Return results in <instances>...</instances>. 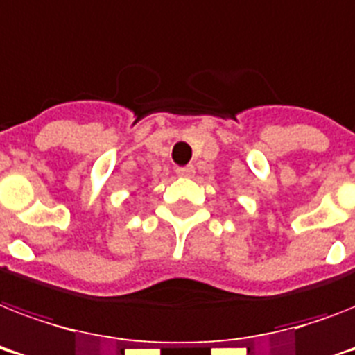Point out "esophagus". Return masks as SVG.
<instances>
[{"label": "esophagus", "mask_w": 355, "mask_h": 355, "mask_svg": "<svg viewBox=\"0 0 355 355\" xmlns=\"http://www.w3.org/2000/svg\"><path fill=\"white\" fill-rule=\"evenodd\" d=\"M177 175H178V177H184V178L193 177V175H195V167H193V166L178 167V169H177Z\"/></svg>", "instance_id": "obj_1"}]
</instances>
